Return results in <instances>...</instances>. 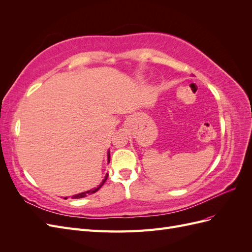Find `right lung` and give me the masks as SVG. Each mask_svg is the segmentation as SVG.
Masks as SVG:
<instances>
[{"mask_svg": "<svg viewBox=\"0 0 252 252\" xmlns=\"http://www.w3.org/2000/svg\"><path fill=\"white\" fill-rule=\"evenodd\" d=\"M107 155H108V156H107V161H108V164H109V162H110V152H109V151H108V154H107ZM107 178H108V173H106L104 180L102 181L101 184L98 185L97 187H95V188H94V189H90V190H88V191H84V192L78 193V194H75V195H72V196H71V199H82V197H85V196H87V194H93V193L96 192L97 190L100 189V188L103 186V184H104V183L106 182V180H107ZM64 199L66 200V199H67V196H66V197H64Z\"/></svg>", "mask_w": 252, "mask_h": 252, "instance_id": "obj_1", "label": "right lung"}]
</instances>
